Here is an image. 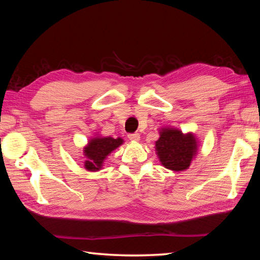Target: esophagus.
<instances>
[{"instance_id": "obj_1", "label": "esophagus", "mask_w": 260, "mask_h": 260, "mask_svg": "<svg viewBox=\"0 0 260 260\" xmlns=\"http://www.w3.org/2000/svg\"><path fill=\"white\" fill-rule=\"evenodd\" d=\"M127 137H128V139H129L131 141H135V142H137V141H140V134H139V133H133V134H128V135H127Z\"/></svg>"}]
</instances>
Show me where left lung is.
Returning <instances> with one entry per match:
<instances>
[{"label": "left lung", "instance_id": "8db88e82", "mask_svg": "<svg viewBox=\"0 0 260 260\" xmlns=\"http://www.w3.org/2000/svg\"><path fill=\"white\" fill-rule=\"evenodd\" d=\"M155 148L159 161L165 168L173 171H183L190 167L197 152V140L192 134H182L174 128L162 129Z\"/></svg>", "mask_w": 260, "mask_h": 260}]
</instances>
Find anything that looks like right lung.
Instances as JSON below:
<instances>
[{
  "mask_svg": "<svg viewBox=\"0 0 260 260\" xmlns=\"http://www.w3.org/2000/svg\"><path fill=\"white\" fill-rule=\"evenodd\" d=\"M123 144V140L113 137H93L85 147V155L87 161L85 168L89 171H98L102 168L104 159L108 154Z\"/></svg>",
  "mask_w": 260,
  "mask_h": 260,
  "instance_id": "obj_1",
  "label": "right lung"
}]
</instances>
